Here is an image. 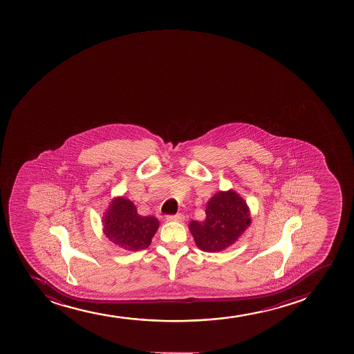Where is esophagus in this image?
Wrapping results in <instances>:
<instances>
[{
  "label": "esophagus",
  "mask_w": 354,
  "mask_h": 354,
  "mask_svg": "<svg viewBox=\"0 0 354 354\" xmlns=\"http://www.w3.org/2000/svg\"><path fill=\"white\" fill-rule=\"evenodd\" d=\"M168 221H179V223H183V220H185V215L183 213H178V214L175 215H167L166 216Z\"/></svg>",
  "instance_id": "obj_1"
}]
</instances>
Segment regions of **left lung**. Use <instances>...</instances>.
Segmentation results:
<instances>
[{
    "mask_svg": "<svg viewBox=\"0 0 354 354\" xmlns=\"http://www.w3.org/2000/svg\"><path fill=\"white\" fill-rule=\"evenodd\" d=\"M250 223L243 198L233 191L218 192L207 203L206 218L192 221L189 230L200 250L218 252L234 243Z\"/></svg>",
    "mask_w": 354,
    "mask_h": 354,
    "instance_id": "8db88e82",
    "label": "left lung"
}]
</instances>
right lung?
I'll return each instance as SVG.
<instances>
[{
    "instance_id": "obj_1",
    "label": "right lung",
    "mask_w": 354,
    "mask_h": 354,
    "mask_svg": "<svg viewBox=\"0 0 354 354\" xmlns=\"http://www.w3.org/2000/svg\"><path fill=\"white\" fill-rule=\"evenodd\" d=\"M104 234L111 243L123 250H145L151 245V238L159 228V220L138 214L134 203L118 198L104 215Z\"/></svg>"
}]
</instances>
